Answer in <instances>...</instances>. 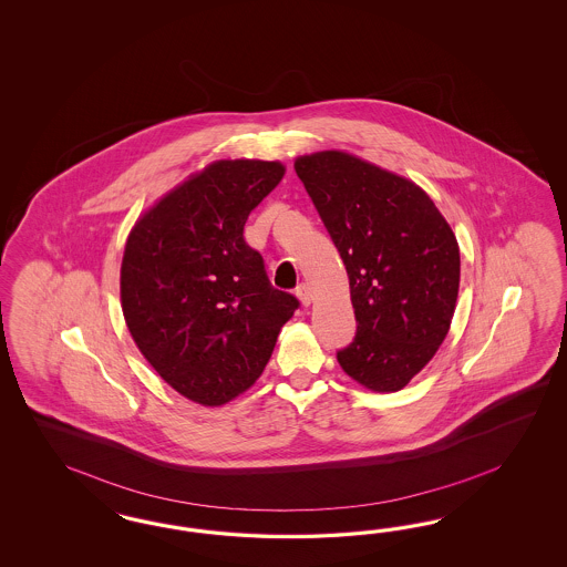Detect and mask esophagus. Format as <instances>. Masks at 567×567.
I'll return each mask as SVG.
<instances>
[{"label": "esophagus", "instance_id": "1", "mask_svg": "<svg viewBox=\"0 0 567 567\" xmlns=\"http://www.w3.org/2000/svg\"><path fill=\"white\" fill-rule=\"evenodd\" d=\"M295 292H297V297H299V301H301L303 306L311 303V291H309V287L306 282H301Z\"/></svg>", "mask_w": 567, "mask_h": 567}]
</instances>
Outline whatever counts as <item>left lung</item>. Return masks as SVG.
Returning <instances> with one entry per match:
<instances>
[{"instance_id":"8db88e82","label":"left lung","mask_w":567,"mask_h":567,"mask_svg":"<svg viewBox=\"0 0 567 567\" xmlns=\"http://www.w3.org/2000/svg\"><path fill=\"white\" fill-rule=\"evenodd\" d=\"M295 172L349 276L358 330L337 360L372 391H401L449 332L460 291L457 239L415 183L360 157L303 155Z\"/></svg>"}]
</instances>
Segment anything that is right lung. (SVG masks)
Here are the masks:
<instances>
[{"label": "right lung", "mask_w": 567, "mask_h": 567, "mask_svg": "<svg viewBox=\"0 0 567 567\" xmlns=\"http://www.w3.org/2000/svg\"><path fill=\"white\" fill-rule=\"evenodd\" d=\"M282 174L278 162H216L159 199L126 240V327L155 372L195 403L223 405L247 391L299 308L243 239L249 212Z\"/></svg>", "instance_id": "add662e5"}]
</instances>
